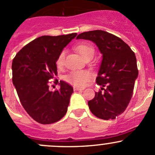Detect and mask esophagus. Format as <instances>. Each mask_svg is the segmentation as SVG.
Returning a JSON list of instances; mask_svg holds the SVG:
<instances>
[{
  "instance_id": "esophagus-1",
  "label": "esophagus",
  "mask_w": 155,
  "mask_h": 155,
  "mask_svg": "<svg viewBox=\"0 0 155 155\" xmlns=\"http://www.w3.org/2000/svg\"><path fill=\"white\" fill-rule=\"evenodd\" d=\"M73 89H74V91H83L84 87H76V86H74L73 87Z\"/></svg>"
}]
</instances>
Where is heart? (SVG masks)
I'll return each mask as SVG.
<instances>
[{
	"instance_id": "heart-1",
	"label": "heart",
	"mask_w": 155,
	"mask_h": 155,
	"mask_svg": "<svg viewBox=\"0 0 155 155\" xmlns=\"http://www.w3.org/2000/svg\"><path fill=\"white\" fill-rule=\"evenodd\" d=\"M76 50L85 60L87 58L93 57L94 54V48H93V46L87 43H82V44L78 45L76 47ZM65 54H66V51L63 50L58 56L57 60H56V65L58 66V68H61L64 65ZM91 78V75L87 70H75V71L70 72L66 76V79L68 82L73 85H77V86L84 85L85 82L88 81Z\"/></svg>"
}]
</instances>
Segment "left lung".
Listing matches in <instances>:
<instances>
[{
  "label": "left lung",
  "mask_w": 155,
  "mask_h": 155,
  "mask_svg": "<svg viewBox=\"0 0 155 155\" xmlns=\"http://www.w3.org/2000/svg\"><path fill=\"white\" fill-rule=\"evenodd\" d=\"M76 39L91 40L103 54L96 82L101 90L87 102L91 112L104 120L115 119L127 107L138 76L137 58L121 39L96 30L79 34Z\"/></svg>",
  "instance_id": "1"
}]
</instances>
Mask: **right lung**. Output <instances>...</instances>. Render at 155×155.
Masks as SVG:
<instances>
[{"mask_svg": "<svg viewBox=\"0 0 155 155\" xmlns=\"http://www.w3.org/2000/svg\"><path fill=\"white\" fill-rule=\"evenodd\" d=\"M76 35L42 36L24 46L12 61V83L20 102L30 116L40 124L56 122L68 111L73 87L55 79L60 89L53 91L48 88V81L57 75L58 54Z\"/></svg>", "mask_w": 155, "mask_h": 155, "instance_id": "1", "label": "right lung"}]
</instances>
